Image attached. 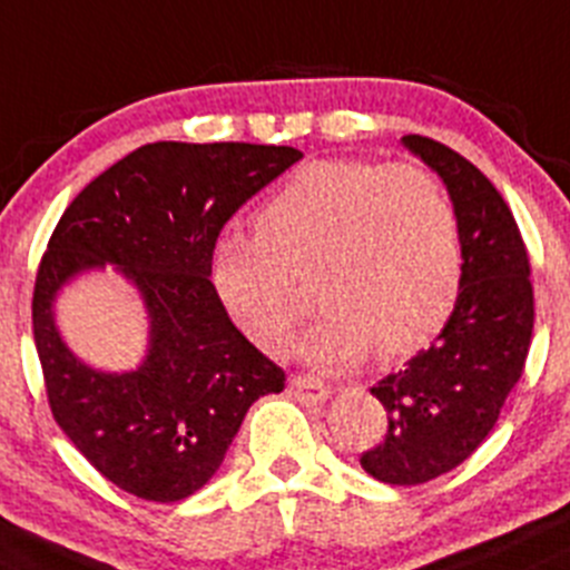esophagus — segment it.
<instances>
[{
	"label": "esophagus",
	"instance_id": "obj_1",
	"mask_svg": "<svg viewBox=\"0 0 570 570\" xmlns=\"http://www.w3.org/2000/svg\"><path fill=\"white\" fill-rule=\"evenodd\" d=\"M291 392L296 394V400H302V403L307 405H318L324 403V400L330 397V386H324L318 377L313 375H294L291 377Z\"/></svg>",
	"mask_w": 570,
	"mask_h": 570
}]
</instances>
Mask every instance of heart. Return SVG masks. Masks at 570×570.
I'll list each match as a JSON object with an SVG mask.
<instances>
[{"label": "heart", "instance_id": "b5f03b06", "mask_svg": "<svg viewBox=\"0 0 570 570\" xmlns=\"http://www.w3.org/2000/svg\"><path fill=\"white\" fill-rule=\"evenodd\" d=\"M209 274L237 327L265 352L285 346L311 276L322 316L302 341L318 366L363 352L425 346L456 307L462 237L436 176L416 165L330 159L296 170L254 218V237L215 243Z\"/></svg>", "mask_w": 570, "mask_h": 570}]
</instances>
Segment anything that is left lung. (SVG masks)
Here are the masks:
<instances>
[{"label":"left lung","instance_id":"left-lung-1","mask_svg":"<svg viewBox=\"0 0 570 570\" xmlns=\"http://www.w3.org/2000/svg\"><path fill=\"white\" fill-rule=\"evenodd\" d=\"M403 145L444 181L462 237V291L448 324L372 386L389 431L361 468L414 487L459 468L498 422L532 344L534 291L523 237L490 178L436 139L409 134Z\"/></svg>","mask_w":570,"mask_h":570}]
</instances>
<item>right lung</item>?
<instances>
[{"label":"right lung","instance_id":"obj_1","mask_svg":"<svg viewBox=\"0 0 570 570\" xmlns=\"http://www.w3.org/2000/svg\"><path fill=\"white\" fill-rule=\"evenodd\" d=\"M302 159L288 145L150 142L86 184L41 257L32 335L47 400L91 468L142 501H184L218 473L254 400L285 372L232 324L209 279L226 220ZM114 264L144 296L149 355L131 373L86 367L55 327V296Z\"/></svg>","mask_w":570,"mask_h":570}]
</instances>
